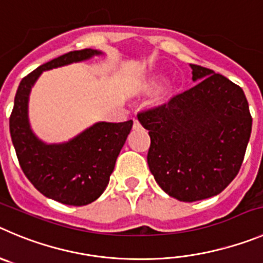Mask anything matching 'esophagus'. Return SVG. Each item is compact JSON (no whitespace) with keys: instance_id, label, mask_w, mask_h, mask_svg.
Segmentation results:
<instances>
[{"instance_id":"esophagus-1","label":"esophagus","mask_w":263,"mask_h":263,"mask_svg":"<svg viewBox=\"0 0 263 263\" xmlns=\"http://www.w3.org/2000/svg\"><path fill=\"white\" fill-rule=\"evenodd\" d=\"M140 127H141V124H140V122L137 119H134V128L136 129V128H140Z\"/></svg>"}]
</instances>
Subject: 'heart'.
I'll use <instances>...</instances> for the list:
<instances>
[{"label": "heart", "instance_id": "obj_1", "mask_svg": "<svg viewBox=\"0 0 263 263\" xmlns=\"http://www.w3.org/2000/svg\"><path fill=\"white\" fill-rule=\"evenodd\" d=\"M161 78H156V79H153L152 80V85H153V87H156V85H158V83L161 82Z\"/></svg>", "mask_w": 263, "mask_h": 263}]
</instances>
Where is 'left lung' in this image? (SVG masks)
<instances>
[{"instance_id": "obj_1", "label": "left lung", "mask_w": 263, "mask_h": 263, "mask_svg": "<svg viewBox=\"0 0 263 263\" xmlns=\"http://www.w3.org/2000/svg\"><path fill=\"white\" fill-rule=\"evenodd\" d=\"M191 89L137 114L149 131V170L168 196L184 202L217 196L241 167L252 115L239 85L191 65Z\"/></svg>"}]
</instances>
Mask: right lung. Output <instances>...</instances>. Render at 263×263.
<instances>
[{"instance_id":"add662e5","label":"right lung","mask_w":263,"mask_h":263,"mask_svg":"<svg viewBox=\"0 0 263 263\" xmlns=\"http://www.w3.org/2000/svg\"><path fill=\"white\" fill-rule=\"evenodd\" d=\"M100 54L95 49L73 50L32 71L22 79L10 115V135L24 175L45 197L65 205H88L104 193L134 122H98L67 143L46 144L29 126V93L43 71Z\"/></svg>"}]
</instances>
